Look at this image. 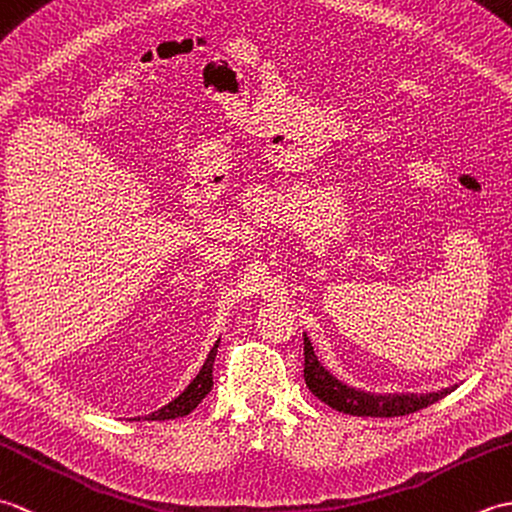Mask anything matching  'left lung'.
<instances>
[{
	"instance_id": "left-lung-1",
	"label": "left lung",
	"mask_w": 512,
	"mask_h": 512,
	"mask_svg": "<svg viewBox=\"0 0 512 512\" xmlns=\"http://www.w3.org/2000/svg\"><path fill=\"white\" fill-rule=\"evenodd\" d=\"M303 356H306V365H303V378H306V385L325 405L341 413H350V416H365V418H396V416H407V413L420 411L424 407L433 405L440 398H444L455 387L433 391V394H389V396H376L369 394V391H361L354 387L343 385L341 380H336L328 369H325L317 354H314V347L308 339V334H303Z\"/></svg>"
}]
</instances>
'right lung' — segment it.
<instances>
[{
    "label": "right lung",
    "instance_id": "right-lung-1",
    "mask_svg": "<svg viewBox=\"0 0 512 512\" xmlns=\"http://www.w3.org/2000/svg\"><path fill=\"white\" fill-rule=\"evenodd\" d=\"M217 345H220V339L215 341V345L211 347L209 356H206L204 365L200 367L198 376H195L191 383L187 385V389L182 391L180 396L173 398L171 402H167L165 407H160L158 411H151L149 416H145L143 420H173V418H182V416H189V413L200 405L202 398L209 394L211 387H213V361H215V354H217ZM134 420H140L134 418Z\"/></svg>",
    "mask_w": 512,
    "mask_h": 512
}]
</instances>
